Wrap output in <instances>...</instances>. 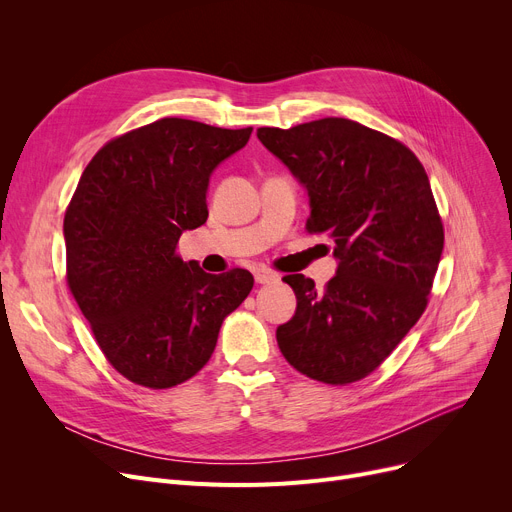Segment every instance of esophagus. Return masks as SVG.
I'll use <instances>...</instances> for the list:
<instances>
[{
    "label": "esophagus",
    "mask_w": 512,
    "mask_h": 512,
    "mask_svg": "<svg viewBox=\"0 0 512 512\" xmlns=\"http://www.w3.org/2000/svg\"><path fill=\"white\" fill-rule=\"evenodd\" d=\"M255 282L257 284H274V282H278V276L272 272H257Z\"/></svg>",
    "instance_id": "esophagus-1"
}]
</instances>
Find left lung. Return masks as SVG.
<instances>
[{
    "label": "left lung",
    "mask_w": 512,
    "mask_h": 512,
    "mask_svg": "<svg viewBox=\"0 0 512 512\" xmlns=\"http://www.w3.org/2000/svg\"><path fill=\"white\" fill-rule=\"evenodd\" d=\"M309 193V234H326L340 261L317 292L303 274L282 280L297 313L276 330L284 359L317 382L346 386L378 369L427 307L444 226L417 155L346 118L259 128Z\"/></svg>",
    "instance_id": "8db88e82"
}]
</instances>
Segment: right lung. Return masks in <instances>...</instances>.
I'll return each mask as SVG.
<instances>
[{"mask_svg":"<svg viewBox=\"0 0 512 512\" xmlns=\"http://www.w3.org/2000/svg\"><path fill=\"white\" fill-rule=\"evenodd\" d=\"M253 128L161 118L107 141L66 207V282L110 365L166 390L211 359L224 319L253 288L247 270L205 274L176 253L207 222L213 168Z\"/></svg>","mask_w":512,"mask_h":512,"instance_id":"obj_1","label":"right lung"}]
</instances>
